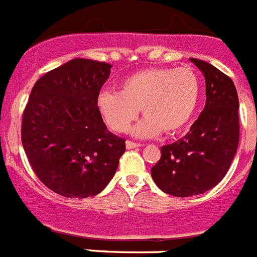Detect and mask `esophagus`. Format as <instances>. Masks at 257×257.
Here are the masks:
<instances>
[{
    "label": "esophagus",
    "mask_w": 257,
    "mask_h": 257,
    "mask_svg": "<svg viewBox=\"0 0 257 257\" xmlns=\"http://www.w3.org/2000/svg\"><path fill=\"white\" fill-rule=\"evenodd\" d=\"M126 147H127V149H134V148H139L140 144H139V143L131 142V140H127V142H126Z\"/></svg>",
    "instance_id": "obj_1"
}]
</instances>
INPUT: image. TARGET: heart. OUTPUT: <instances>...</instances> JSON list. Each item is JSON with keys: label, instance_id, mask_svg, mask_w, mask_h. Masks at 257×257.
Returning <instances> with one entry per match:
<instances>
[{"label": "heart", "instance_id": "b5f03b06", "mask_svg": "<svg viewBox=\"0 0 257 257\" xmlns=\"http://www.w3.org/2000/svg\"><path fill=\"white\" fill-rule=\"evenodd\" d=\"M201 95V79L192 67L152 68L136 72L121 82V90H104L97 109L114 133H124L139 114L145 118L133 128L139 138L161 131L175 134L189 123Z\"/></svg>", "mask_w": 257, "mask_h": 257}]
</instances>
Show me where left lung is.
Instances as JSON below:
<instances>
[{"mask_svg":"<svg viewBox=\"0 0 257 257\" xmlns=\"http://www.w3.org/2000/svg\"><path fill=\"white\" fill-rule=\"evenodd\" d=\"M205 76L206 105L187 135L161 148L151 170L162 192L192 197L212 189L228 172L239 142V101L235 86L221 70L190 58Z\"/></svg>","mask_w":257,"mask_h":257,"instance_id":"8db88e82","label":"left lung"}]
</instances>
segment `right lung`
Wrapping results in <instances>:
<instances>
[{
  "mask_svg": "<svg viewBox=\"0 0 257 257\" xmlns=\"http://www.w3.org/2000/svg\"><path fill=\"white\" fill-rule=\"evenodd\" d=\"M110 68L108 63L72 59L32 88L23 113V148L38 179L60 196L99 194L126 151L124 139L106 128L97 109Z\"/></svg>",
  "mask_w": 257,
  "mask_h": 257,
  "instance_id": "add662e5",
  "label": "right lung"
}]
</instances>
